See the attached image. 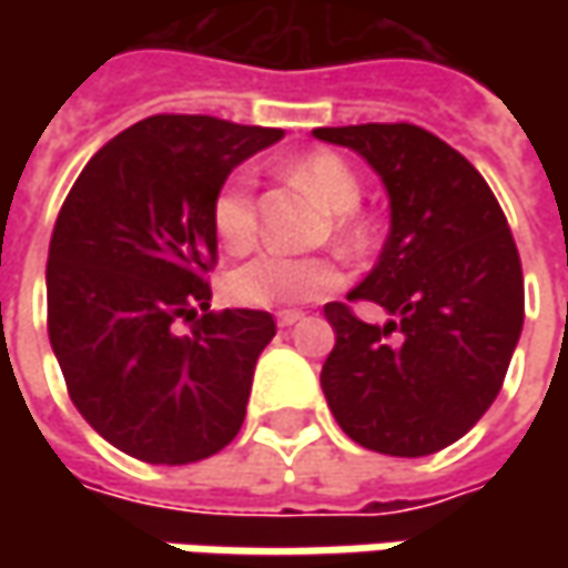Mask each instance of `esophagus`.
<instances>
[{
    "instance_id": "esophagus-1",
    "label": "esophagus",
    "mask_w": 568,
    "mask_h": 568,
    "mask_svg": "<svg viewBox=\"0 0 568 568\" xmlns=\"http://www.w3.org/2000/svg\"><path fill=\"white\" fill-rule=\"evenodd\" d=\"M300 318H303L300 310H284V313H277V325H281V328H287V325H296Z\"/></svg>"
}]
</instances>
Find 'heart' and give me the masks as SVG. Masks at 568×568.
Here are the masks:
<instances>
[{
  "label": "heart",
  "mask_w": 568,
  "mask_h": 568,
  "mask_svg": "<svg viewBox=\"0 0 568 568\" xmlns=\"http://www.w3.org/2000/svg\"><path fill=\"white\" fill-rule=\"evenodd\" d=\"M291 176L328 214H335V236L341 243H351L357 230L347 214H354L361 205V180L354 176V170L335 154H310L291 166ZM211 221L227 250L250 246L258 227L255 183L250 173H236L221 186L211 205ZM338 284L341 272L335 268V262L318 258V255L300 258V255H284L274 250L252 255L224 277L230 300L250 310H284L294 303L332 294Z\"/></svg>",
  "instance_id": "1"
}]
</instances>
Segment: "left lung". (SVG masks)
I'll list each match as a JSON object with an SVG mask.
<instances>
[{
    "label": "left lung",
    "instance_id": "left-lung-1",
    "mask_svg": "<svg viewBox=\"0 0 568 568\" xmlns=\"http://www.w3.org/2000/svg\"><path fill=\"white\" fill-rule=\"evenodd\" d=\"M361 154L388 195V236L347 294L388 318L328 303L335 347L322 392L363 448L420 458L462 439L496 402L525 322V281L506 214L484 176L407 122L313 129Z\"/></svg>",
    "mask_w": 568,
    "mask_h": 568
}]
</instances>
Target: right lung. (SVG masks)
I'll use <instances>...</instances> for the list:
<instances>
[{"label":"right lung","instance_id":"1","mask_svg":"<svg viewBox=\"0 0 568 568\" xmlns=\"http://www.w3.org/2000/svg\"><path fill=\"white\" fill-rule=\"evenodd\" d=\"M281 139L214 116H148L100 148L59 211L50 344L78 414L139 462H202L243 426L274 318L207 313L211 205L233 166Z\"/></svg>","mask_w":568,"mask_h":568}]
</instances>
